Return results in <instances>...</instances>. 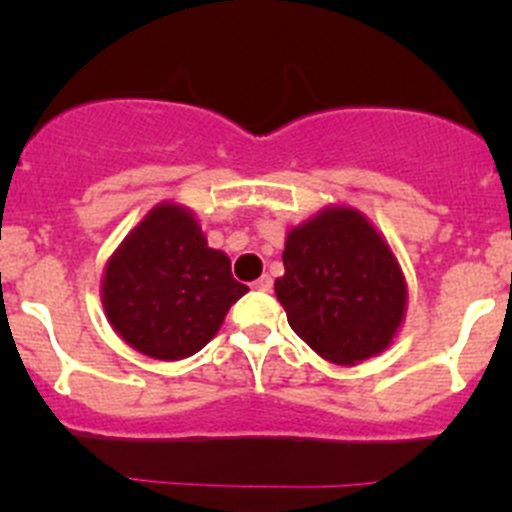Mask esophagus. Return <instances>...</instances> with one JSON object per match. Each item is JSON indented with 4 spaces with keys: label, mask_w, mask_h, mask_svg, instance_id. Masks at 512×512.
<instances>
[{
    "label": "esophagus",
    "mask_w": 512,
    "mask_h": 512,
    "mask_svg": "<svg viewBox=\"0 0 512 512\" xmlns=\"http://www.w3.org/2000/svg\"><path fill=\"white\" fill-rule=\"evenodd\" d=\"M252 289H257V292H270V289H272V277L270 275H262L260 280L252 282Z\"/></svg>",
    "instance_id": "34e87169"
}]
</instances>
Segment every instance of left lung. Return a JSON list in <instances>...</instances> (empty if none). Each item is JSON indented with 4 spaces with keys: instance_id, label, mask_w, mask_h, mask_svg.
<instances>
[{
    "instance_id": "8db88e82",
    "label": "left lung",
    "mask_w": 512,
    "mask_h": 512,
    "mask_svg": "<svg viewBox=\"0 0 512 512\" xmlns=\"http://www.w3.org/2000/svg\"><path fill=\"white\" fill-rule=\"evenodd\" d=\"M275 294L322 359L356 366L394 344L409 285L386 237L352 205H327L285 237Z\"/></svg>"
}]
</instances>
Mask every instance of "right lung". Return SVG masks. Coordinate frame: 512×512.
<instances>
[{"label":"right lung","mask_w":512,"mask_h":512,"mask_svg":"<svg viewBox=\"0 0 512 512\" xmlns=\"http://www.w3.org/2000/svg\"><path fill=\"white\" fill-rule=\"evenodd\" d=\"M245 285L230 257L208 247L200 220L163 200L146 213L103 267L101 304L113 332L136 352L178 361L205 347Z\"/></svg>","instance_id":"add662e5"}]
</instances>
